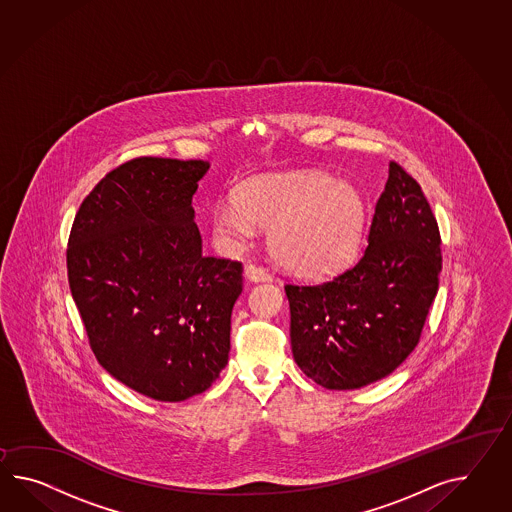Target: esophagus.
I'll return each instance as SVG.
<instances>
[{
    "label": "esophagus",
    "mask_w": 512,
    "mask_h": 512,
    "mask_svg": "<svg viewBox=\"0 0 512 512\" xmlns=\"http://www.w3.org/2000/svg\"><path fill=\"white\" fill-rule=\"evenodd\" d=\"M244 274L253 283H261V281H270L272 279V275L268 274V270H264L262 266H257V264H251V262L246 264Z\"/></svg>",
    "instance_id": "34e87169"
}]
</instances>
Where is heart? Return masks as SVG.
Here are the masks:
<instances>
[{
    "label": "heart",
    "mask_w": 512,
    "mask_h": 512,
    "mask_svg": "<svg viewBox=\"0 0 512 512\" xmlns=\"http://www.w3.org/2000/svg\"><path fill=\"white\" fill-rule=\"evenodd\" d=\"M235 209L218 207L212 233L225 248H242L253 225L270 227L275 261L301 277L337 274L361 242L366 209L357 188L316 172L264 175L242 183Z\"/></svg>",
    "instance_id": "b5f03b06"
}]
</instances>
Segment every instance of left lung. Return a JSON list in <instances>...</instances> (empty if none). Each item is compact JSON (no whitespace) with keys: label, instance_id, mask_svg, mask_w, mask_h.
<instances>
[{"label":"left lung","instance_id":"8db88e82","mask_svg":"<svg viewBox=\"0 0 512 512\" xmlns=\"http://www.w3.org/2000/svg\"><path fill=\"white\" fill-rule=\"evenodd\" d=\"M440 270L437 218L416 179L392 161L361 259L324 283L285 285L301 372L331 390L392 374L420 340Z\"/></svg>","mask_w":512,"mask_h":512}]
</instances>
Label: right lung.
<instances>
[{
	"label": "right lung",
	"mask_w": 512,
	"mask_h": 512,
	"mask_svg": "<svg viewBox=\"0 0 512 512\" xmlns=\"http://www.w3.org/2000/svg\"><path fill=\"white\" fill-rule=\"evenodd\" d=\"M207 170L161 157L120 164L68 238V283L96 359L157 401L205 392L229 359L242 262L201 253L192 196Z\"/></svg>",
	"instance_id": "obj_1"
}]
</instances>
